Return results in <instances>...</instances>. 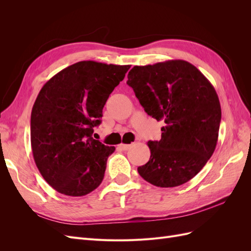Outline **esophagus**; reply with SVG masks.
<instances>
[{
  "instance_id": "obj_1",
  "label": "esophagus",
  "mask_w": 251,
  "mask_h": 251,
  "mask_svg": "<svg viewBox=\"0 0 251 251\" xmlns=\"http://www.w3.org/2000/svg\"><path fill=\"white\" fill-rule=\"evenodd\" d=\"M130 147H131V144H126V143H120V144H119V148H120L121 150H124V151L128 150V149H130Z\"/></svg>"
}]
</instances>
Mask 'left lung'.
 I'll return each instance as SVG.
<instances>
[{"instance_id":"1","label":"left lung","mask_w":251,"mask_h":251,"mask_svg":"<svg viewBox=\"0 0 251 251\" xmlns=\"http://www.w3.org/2000/svg\"><path fill=\"white\" fill-rule=\"evenodd\" d=\"M126 83L148 115L164 123L161 139L148 142L151 157L137 169L139 175L159 187L186 183L217 146L221 105L214 86L182 59L135 66Z\"/></svg>"}]
</instances>
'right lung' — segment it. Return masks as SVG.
<instances>
[{"instance_id": "right-lung-1", "label": "right lung", "mask_w": 251, "mask_h": 251, "mask_svg": "<svg viewBox=\"0 0 251 251\" xmlns=\"http://www.w3.org/2000/svg\"><path fill=\"white\" fill-rule=\"evenodd\" d=\"M130 67L82 60L41 89L31 112V148L37 169L56 192L81 197L101 183L115 148L93 139V127Z\"/></svg>"}]
</instances>
